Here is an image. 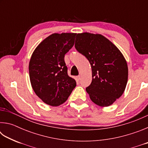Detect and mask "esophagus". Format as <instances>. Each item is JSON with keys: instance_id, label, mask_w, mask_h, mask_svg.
<instances>
[{"instance_id": "obj_1", "label": "esophagus", "mask_w": 148, "mask_h": 148, "mask_svg": "<svg viewBox=\"0 0 148 148\" xmlns=\"http://www.w3.org/2000/svg\"><path fill=\"white\" fill-rule=\"evenodd\" d=\"M81 79V76H76V79L77 80V81H79V80Z\"/></svg>"}]
</instances>
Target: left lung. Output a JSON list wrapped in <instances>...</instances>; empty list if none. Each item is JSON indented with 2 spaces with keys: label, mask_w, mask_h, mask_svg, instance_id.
<instances>
[{
  "label": "left lung",
  "mask_w": 148,
  "mask_h": 148,
  "mask_svg": "<svg viewBox=\"0 0 148 148\" xmlns=\"http://www.w3.org/2000/svg\"><path fill=\"white\" fill-rule=\"evenodd\" d=\"M75 47L91 64L92 82L86 88L90 99L98 106H110L123 95L127 84L128 66L123 55L100 34H77Z\"/></svg>",
  "instance_id": "obj_1"
}]
</instances>
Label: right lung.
Here are the masks:
<instances>
[{
  "label": "right lung",
  "instance_id": "right-lung-1",
  "mask_svg": "<svg viewBox=\"0 0 148 148\" xmlns=\"http://www.w3.org/2000/svg\"><path fill=\"white\" fill-rule=\"evenodd\" d=\"M76 33H53L32 53L29 71L31 86L44 103L58 106L68 99L76 80L67 74L64 55L74 44Z\"/></svg>",
  "mask_w": 148,
  "mask_h": 148
}]
</instances>
